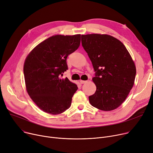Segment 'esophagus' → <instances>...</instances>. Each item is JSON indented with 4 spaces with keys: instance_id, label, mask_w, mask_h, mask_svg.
I'll list each match as a JSON object with an SVG mask.
<instances>
[{
    "instance_id": "obj_1",
    "label": "esophagus",
    "mask_w": 153,
    "mask_h": 153,
    "mask_svg": "<svg viewBox=\"0 0 153 153\" xmlns=\"http://www.w3.org/2000/svg\"><path fill=\"white\" fill-rule=\"evenodd\" d=\"M79 82H80V83H81V84H84V83H86V82H87V81H85V80H80V81H79Z\"/></svg>"
}]
</instances>
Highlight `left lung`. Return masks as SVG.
I'll list each match as a JSON object with an SVG mask.
<instances>
[{
  "mask_svg": "<svg viewBox=\"0 0 153 153\" xmlns=\"http://www.w3.org/2000/svg\"><path fill=\"white\" fill-rule=\"evenodd\" d=\"M82 46L95 71V93L90 104L104 111L114 110L128 96L136 76L134 62L123 44L107 34L82 35Z\"/></svg>",
  "mask_w": 153,
  "mask_h": 153,
  "instance_id": "left-lung-1",
  "label": "left lung"
}]
</instances>
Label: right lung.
<instances>
[{
  "label": "right lung",
  "instance_id": "1",
  "mask_svg": "<svg viewBox=\"0 0 153 153\" xmlns=\"http://www.w3.org/2000/svg\"><path fill=\"white\" fill-rule=\"evenodd\" d=\"M81 34L53 36L27 56L23 67L26 90L44 112L57 115L70 107L78 87L60 76L68 70V56L79 48Z\"/></svg>",
  "mask_w": 153,
  "mask_h": 153
}]
</instances>
